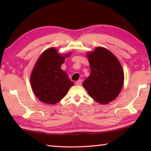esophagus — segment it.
Returning <instances> with one entry per match:
<instances>
[{"label":"esophagus","mask_w":151,"mask_h":151,"mask_svg":"<svg viewBox=\"0 0 151 151\" xmlns=\"http://www.w3.org/2000/svg\"><path fill=\"white\" fill-rule=\"evenodd\" d=\"M81 83H82V80H78V81H76L75 82V85H78V86H79V85H81Z\"/></svg>","instance_id":"esophagus-1"}]
</instances>
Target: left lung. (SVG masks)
<instances>
[{
	"label": "left lung",
	"instance_id": "left-lung-1",
	"mask_svg": "<svg viewBox=\"0 0 151 151\" xmlns=\"http://www.w3.org/2000/svg\"><path fill=\"white\" fill-rule=\"evenodd\" d=\"M91 74L83 84L91 98L106 104L115 99L122 88L124 73L121 63L106 48L97 47L86 53Z\"/></svg>",
	"mask_w": 151,
	"mask_h": 151
}]
</instances>
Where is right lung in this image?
I'll list each match as a JSON object with an SVG mask.
<instances>
[{
	"instance_id": "1",
	"label": "right lung",
	"mask_w": 151,
	"mask_h": 151,
	"mask_svg": "<svg viewBox=\"0 0 151 151\" xmlns=\"http://www.w3.org/2000/svg\"><path fill=\"white\" fill-rule=\"evenodd\" d=\"M71 52L59 54L50 47L43 52L36 63L30 75V84L35 94L45 104H55L66 96L73 86L61 65Z\"/></svg>"
}]
</instances>
